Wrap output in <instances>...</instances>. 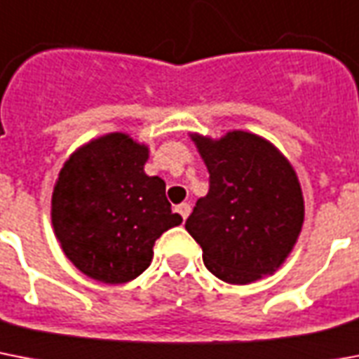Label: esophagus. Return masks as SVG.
Masks as SVG:
<instances>
[{
  "label": "esophagus",
  "instance_id": "obj_1",
  "mask_svg": "<svg viewBox=\"0 0 359 359\" xmlns=\"http://www.w3.org/2000/svg\"><path fill=\"white\" fill-rule=\"evenodd\" d=\"M176 211L182 215L183 220H187V217L191 215V205H189V203H180V205L176 208Z\"/></svg>",
  "mask_w": 359,
  "mask_h": 359
}]
</instances>
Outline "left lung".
Instances as JSON below:
<instances>
[{
	"label": "left lung",
	"instance_id": "obj_1",
	"mask_svg": "<svg viewBox=\"0 0 359 359\" xmlns=\"http://www.w3.org/2000/svg\"><path fill=\"white\" fill-rule=\"evenodd\" d=\"M189 135L209 172V193L185 222L203 263L235 285L271 276L302 231L304 196L293 165L250 131L231 130L219 139Z\"/></svg>",
	"mask_w": 359,
	"mask_h": 359
}]
</instances>
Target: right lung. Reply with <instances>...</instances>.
I'll list each match as a JSON object with an SVG mask.
<instances>
[{
  "mask_svg": "<svg viewBox=\"0 0 359 359\" xmlns=\"http://www.w3.org/2000/svg\"><path fill=\"white\" fill-rule=\"evenodd\" d=\"M150 148L114 131L81 144L62 165L51 194V226L65 256L102 283H126L150 266L154 245L182 224L165 182L148 176Z\"/></svg>",
  "mask_w": 359,
  "mask_h": 359,
  "instance_id": "obj_1",
  "label": "right lung"
}]
</instances>
